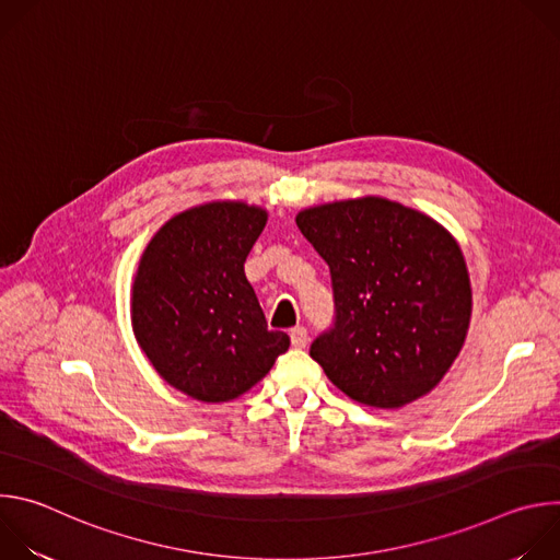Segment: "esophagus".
Segmentation results:
<instances>
[{
    "instance_id": "1",
    "label": "esophagus",
    "mask_w": 560,
    "mask_h": 560,
    "mask_svg": "<svg viewBox=\"0 0 560 560\" xmlns=\"http://www.w3.org/2000/svg\"><path fill=\"white\" fill-rule=\"evenodd\" d=\"M290 341H292V346L294 348H305V343H307V330L303 328V326H296V328H292L290 330Z\"/></svg>"
}]
</instances>
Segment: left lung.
I'll use <instances>...</instances> for the list:
<instances>
[{"label": "left lung", "instance_id": "1", "mask_svg": "<svg viewBox=\"0 0 560 560\" xmlns=\"http://www.w3.org/2000/svg\"><path fill=\"white\" fill-rule=\"evenodd\" d=\"M296 225L326 259L335 324L310 357L354 401L404 408L458 357L471 288L456 238L428 214L383 197L301 210Z\"/></svg>", "mask_w": 560, "mask_h": 560}]
</instances>
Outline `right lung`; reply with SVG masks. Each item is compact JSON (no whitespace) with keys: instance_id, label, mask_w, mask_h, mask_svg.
I'll use <instances>...</instances> for the list:
<instances>
[{"instance_id":"obj_1","label":"right lung","mask_w":560,"mask_h":560,"mask_svg":"<svg viewBox=\"0 0 560 560\" xmlns=\"http://www.w3.org/2000/svg\"><path fill=\"white\" fill-rule=\"evenodd\" d=\"M268 212L212 201L166 221L145 246L132 283V330L166 383L223 404L261 381L290 337L268 330L244 264Z\"/></svg>"}]
</instances>
